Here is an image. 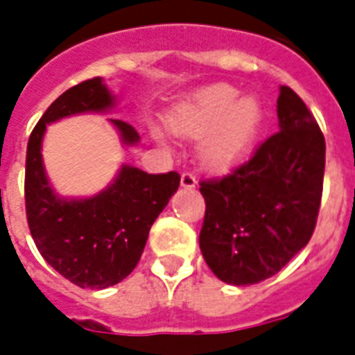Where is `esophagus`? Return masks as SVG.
<instances>
[{"instance_id": "esophagus-1", "label": "esophagus", "mask_w": 355, "mask_h": 355, "mask_svg": "<svg viewBox=\"0 0 355 355\" xmlns=\"http://www.w3.org/2000/svg\"><path fill=\"white\" fill-rule=\"evenodd\" d=\"M180 186L186 187V189H193V187L197 186V178H195V175L189 171L182 173V177H180Z\"/></svg>"}]
</instances>
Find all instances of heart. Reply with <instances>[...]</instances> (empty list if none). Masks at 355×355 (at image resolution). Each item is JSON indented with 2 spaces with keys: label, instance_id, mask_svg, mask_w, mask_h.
<instances>
[{
  "label": "heart",
  "instance_id": "b5f03b06",
  "mask_svg": "<svg viewBox=\"0 0 355 355\" xmlns=\"http://www.w3.org/2000/svg\"><path fill=\"white\" fill-rule=\"evenodd\" d=\"M168 123L178 137H204L200 162L211 171L226 173L246 158L262 123V107L255 98L239 100L232 85L215 83L178 103Z\"/></svg>",
  "mask_w": 355,
  "mask_h": 355
}]
</instances>
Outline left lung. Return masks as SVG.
Returning a JSON list of instances; mask_svg holds the SVG:
<instances>
[{
	"instance_id": "left-lung-1",
	"label": "left lung",
	"mask_w": 355,
	"mask_h": 355,
	"mask_svg": "<svg viewBox=\"0 0 355 355\" xmlns=\"http://www.w3.org/2000/svg\"><path fill=\"white\" fill-rule=\"evenodd\" d=\"M279 131L248 162L200 182L206 200L200 252L235 286L272 277L306 246L318 223L324 137L306 103L286 85L277 98Z\"/></svg>"
}]
</instances>
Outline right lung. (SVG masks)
I'll return each mask as SVG.
<instances>
[{
  "mask_svg": "<svg viewBox=\"0 0 355 355\" xmlns=\"http://www.w3.org/2000/svg\"><path fill=\"white\" fill-rule=\"evenodd\" d=\"M114 98L102 78H91L58 96L31 132L25 162V209L37 252L80 288L102 290L135 270L149 230L178 189L177 171L149 175L122 166L114 182L91 198H60L49 184L42 160L47 123L78 112L107 111ZM125 146H137V129L112 120Z\"/></svg>",
  "mask_w": 355,
  "mask_h": 355,
  "instance_id": "right-lung-1",
  "label": "right lung"
}]
</instances>
